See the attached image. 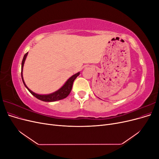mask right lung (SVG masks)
Listing matches in <instances>:
<instances>
[{"mask_svg":"<svg viewBox=\"0 0 159 159\" xmlns=\"http://www.w3.org/2000/svg\"><path fill=\"white\" fill-rule=\"evenodd\" d=\"M28 55V52L26 54H25L23 57V60L22 61V68H21V76H22V80L23 81L24 85H25V87L27 88V89L30 91V93L32 94L35 98L37 99H40L41 101H43V102H56V101H58L63 99L66 98V97H68V95L70 94L71 92V89H72V85H73V83L75 78L80 75V72L77 73L74 75H72L71 77L67 80L66 82L64 84V85L62 86V87L59 89L58 90H57L54 93H52L48 95H40V94H37L34 92H33L32 91H31L29 88H28L26 85L25 84V81L23 80V77H22V70H23V67H24V64H25V60L26 58V56Z\"/></svg>","mask_w":159,"mask_h":159,"instance_id":"obj_1","label":"right lung"}]
</instances>
